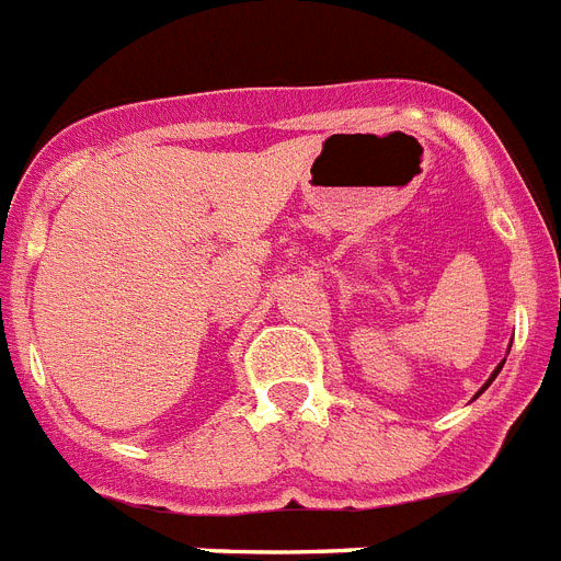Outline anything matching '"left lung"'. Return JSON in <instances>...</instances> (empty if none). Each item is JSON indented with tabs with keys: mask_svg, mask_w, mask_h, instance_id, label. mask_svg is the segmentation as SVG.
Listing matches in <instances>:
<instances>
[{
	"mask_svg": "<svg viewBox=\"0 0 561 561\" xmlns=\"http://www.w3.org/2000/svg\"><path fill=\"white\" fill-rule=\"evenodd\" d=\"M499 369H502V364H499V367H496V373L490 375V381H493V378H496V375H499ZM490 381H488V383H484V387H481V390H479V392H484V390H488V387H490Z\"/></svg>",
	"mask_w": 561,
	"mask_h": 561,
	"instance_id": "8db88e82",
	"label": "left lung"
}]
</instances>
